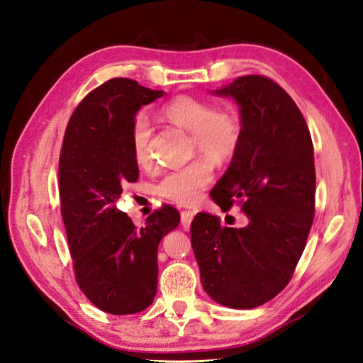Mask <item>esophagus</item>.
<instances>
[{"mask_svg":"<svg viewBox=\"0 0 363 363\" xmlns=\"http://www.w3.org/2000/svg\"><path fill=\"white\" fill-rule=\"evenodd\" d=\"M192 219H194V213L192 211H182L181 213V223L184 228H189L190 223H192Z\"/></svg>","mask_w":363,"mask_h":363,"instance_id":"1","label":"esophagus"}]
</instances>
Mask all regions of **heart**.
Instances as JSON below:
<instances>
[{
	"label": "heart",
	"mask_w": 363,
	"mask_h": 363,
	"mask_svg": "<svg viewBox=\"0 0 363 363\" xmlns=\"http://www.w3.org/2000/svg\"><path fill=\"white\" fill-rule=\"evenodd\" d=\"M160 114L168 122L190 131L192 152L206 157H196L186 167L164 171L155 184V192L171 201L194 203L214 177V167L208 160L223 163L238 150L242 140L241 118L232 109L216 108L211 101L190 95L171 98L162 106ZM150 133L149 118L140 114L130 130L131 154L140 167H146L150 159Z\"/></svg>",
	"instance_id": "heart-1"
}]
</instances>
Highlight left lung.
<instances>
[{
	"label": "left lung",
	"instance_id": "left-lung-1",
	"mask_svg": "<svg viewBox=\"0 0 363 363\" xmlns=\"http://www.w3.org/2000/svg\"><path fill=\"white\" fill-rule=\"evenodd\" d=\"M217 95L241 108L242 140L211 190L223 213L238 204L249 223L225 227L199 213L190 225L203 289L223 306L252 309L291 282L314 220V149L301 111L262 74L241 76Z\"/></svg>",
	"mask_w": 363,
	"mask_h": 363
}]
</instances>
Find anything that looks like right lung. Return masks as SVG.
I'll return each instance as SVG.
<instances>
[{
  "mask_svg": "<svg viewBox=\"0 0 363 363\" xmlns=\"http://www.w3.org/2000/svg\"><path fill=\"white\" fill-rule=\"evenodd\" d=\"M163 95L127 77H113L77 104L58 162L60 208L76 282L96 308L136 314L157 294V249L181 214L162 206L136 227L117 209L125 182H136L130 130L138 109Z\"/></svg>",
  "mask_w": 363,
  "mask_h": 363,
  "instance_id": "right-lung-1",
  "label": "right lung"
}]
</instances>
